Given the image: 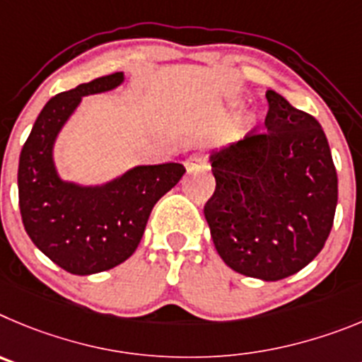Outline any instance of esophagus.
I'll use <instances>...</instances> for the list:
<instances>
[{
    "label": "esophagus",
    "mask_w": 362,
    "mask_h": 362,
    "mask_svg": "<svg viewBox=\"0 0 362 362\" xmlns=\"http://www.w3.org/2000/svg\"><path fill=\"white\" fill-rule=\"evenodd\" d=\"M207 165V160H205L204 155H200V153H194V155H191V157L185 160V169H187L189 173H193V171H197V169H202Z\"/></svg>",
    "instance_id": "1"
}]
</instances>
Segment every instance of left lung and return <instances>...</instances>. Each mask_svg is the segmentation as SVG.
<instances>
[{
    "label": "left lung",
    "instance_id": "obj_1",
    "mask_svg": "<svg viewBox=\"0 0 362 362\" xmlns=\"http://www.w3.org/2000/svg\"><path fill=\"white\" fill-rule=\"evenodd\" d=\"M265 133L213 149L216 189L204 214L227 267L278 281L321 252L334 223L337 173L323 128L267 90Z\"/></svg>",
    "mask_w": 362,
    "mask_h": 362
}]
</instances>
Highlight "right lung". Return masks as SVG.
I'll list each match as a JSON object with an SVG mask.
<instances>
[{
  "instance_id": "1",
  "label": "right lung",
  "mask_w": 362,
  "mask_h": 362,
  "mask_svg": "<svg viewBox=\"0 0 362 362\" xmlns=\"http://www.w3.org/2000/svg\"><path fill=\"white\" fill-rule=\"evenodd\" d=\"M124 71L52 97L19 155L18 191L25 230L45 256L70 274L90 276L120 265L136 250L158 200L184 177L177 162L135 165L103 184L64 180L54 148L86 95L112 92Z\"/></svg>"
}]
</instances>
